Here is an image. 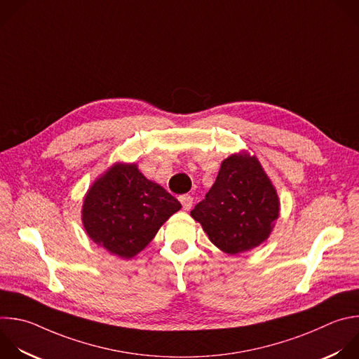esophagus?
<instances>
[{"instance_id": "obj_1", "label": "esophagus", "mask_w": 359, "mask_h": 359, "mask_svg": "<svg viewBox=\"0 0 359 359\" xmlns=\"http://www.w3.org/2000/svg\"><path fill=\"white\" fill-rule=\"evenodd\" d=\"M179 201L182 203L183 205V210H190L191 205H193V197L189 196V194H183L179 197Z\"/></svg>"}]
</instances>
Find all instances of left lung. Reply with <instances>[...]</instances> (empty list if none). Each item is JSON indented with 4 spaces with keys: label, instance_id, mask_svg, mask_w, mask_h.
Wrapping results in <instances>:
<instances>
[{
    "label": "left lung",
    "instance_id": "left-lung-1",
    "mask_svg": "<svg viewBox=\"0 0 359 359\" xmlns=\"http://www.w3.org/2000/svg\"><path fill=\"white\" fill-rule=\"evenodd\" d=\"M279 212L272 180L259 159L243 151L221 162L215 183L190 215L218 250L238 255L268 240Z\"/></svg>",
    "mask_w": 359,
    "mask_h": 359
}]
</instances>
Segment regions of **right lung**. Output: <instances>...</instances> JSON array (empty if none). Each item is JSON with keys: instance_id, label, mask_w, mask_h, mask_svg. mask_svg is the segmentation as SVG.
<instances>
[{"instance_id": "obj_1", "label": "right lung", "mask_w": 359, "mask_h": 359, "mask_svg": "<svg viewBox=\"0 0 359 359\" xmlns=\"http://www.w3.org/2000/svg\"><path fill=\"white\" fill-rule=\"evenodd\" d=\"M180 208L182 204L147 179L137 163L115 162L88 187L81 222L94 244L111 255L131 259Z\"/></svg>"}]
</instances>
